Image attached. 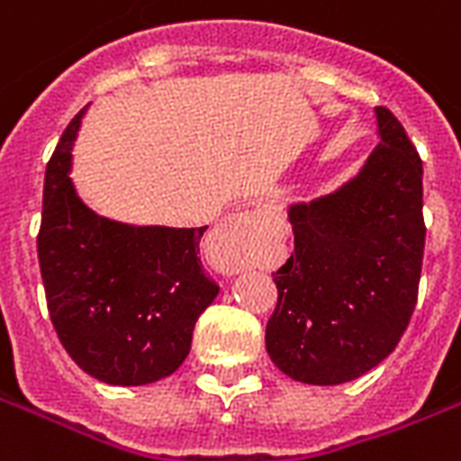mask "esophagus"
<instances>
[{"label":"esophagus","mask_w":461,"mask_h":461,"mask_svg":"<svg viewBox=\"0 0 461 461\" xmlns=\"http://www.w3.org/2000/svg\"><path fill=\"white\" fill-rule=\"evenodd\" d=\"M263 212H234L215 230L212 243L220 253L222 269L234 272L243 263V249L250 239L256 237V231L263 227Z\"/></svg>","instance_id":"1"}]
</instances>
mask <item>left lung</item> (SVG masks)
<instances>
[{
    "mask_svg": "<svg viewBox=\"0 0 461 461\" xmlns=\"http://www.w3.org/2000/svg\"><path fill=\"white\" fill-rule=\"evenodd\" d=\"M379 144L353 179L291 203L294 253L276 269L265 346L286 376L336 386L384 362L417 305L424 215L421 158L405 127L374 108Z\"/></svg>",
    "mask_w": 461,
    "mask_h": 461,
    "instance_id": "8db88e82",
    "label": "left lung"
}]
</instances>
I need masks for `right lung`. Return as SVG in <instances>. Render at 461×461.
<instances>
[{
	"label": "right lung",
	"instance_id": "obj_1",
	"mask_svg": "<svg viewBox=\"0 0 461 461\" xmlns=\"http://www.w3.org/2000/svg\"><path fill=\"white\" fill-rule=\"evenodd\" d=\"M82 108L44 175L37 256L51 324L66 353L111 386L170 376L192 348L196 320L220 294L203 275L205 227L175 230L96 215L70 179Z\"/></svg>",
	"mask_w": 461,
	"mask_h": 461
}]
</instances>
